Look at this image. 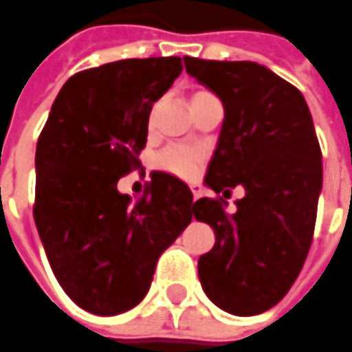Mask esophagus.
<instances>
[{
  "instance_id": "34e87169",
  "label": "esophagus",
  "mask_w": 352,
  "mask_h": 352,
  "mask_svg": "<svg viewBox=\"0 0 352 352\" xmlns=\"http://www.w3.org/2000/svg\"><path fill=\"white\" fill-rule=\"evenodd\" d=\"M190 190H192V200H197V199H199V197H200V192H199V190H197V188H195V187H190Z\"/></svg>"
}]
</instances>
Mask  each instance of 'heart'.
<instances>
[{"label": "heart", "instance_id": "heart-1", "mask_svg": "<svg viewBox=\"0 0 352 352\" xmlns=\"http://www.w3.org/2000/svg\"><path fill=\"white\" fill-rule=\"evenodd\" d=\"M202 157H204V153H202L200 148H192V146H169V148H165L164 152L157 153L155 164H157L160 169L169 171V173H173L177 177H192L197 173Z\"/></svg>", "mask_w": 352, "mask_h": 352}]
</instances>
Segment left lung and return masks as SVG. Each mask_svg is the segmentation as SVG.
Segmentation results:
<instances>
[{"label": "left lung", "mask_w": 352, "mask_h": 352, "mask_svg": "<svg viewBox=\"0 0 352 352\" xmlns=\"http://www.w3.org/2000/svg\"><path fill=\"white\" fill-rule=\"evenodd\" d=\"M183 60L224 104L204 183L216 195L245 188L234 214L222 197L195 202V218L216 234L199 259L200 285L228 314L257 316L286 296L308 257L323 179L320 142L304 95L269 67Z\"/></svg>", "instance_id": "8db88e82"}]
</instances>
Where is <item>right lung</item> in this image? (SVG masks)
<instances>
[{"instance_id": "obj_1", "label": "right lung", "mask_w": 352, "mask_h": 352, "mask_svg": "<svg viewBox=\"0 0 352 352\" xmlns=\"http://www.w3.org/2000/svg\"><path fill=\"white\" fill-rule=\"evenodd\" d=\"M181 58H130L67 79L36 142L32 216L52 273L79 308L116 316L148 294L160 255L192 220V192L153 171L136 204L120 177L138 169L153 103Z\"/></svg>"}]
</instances>
